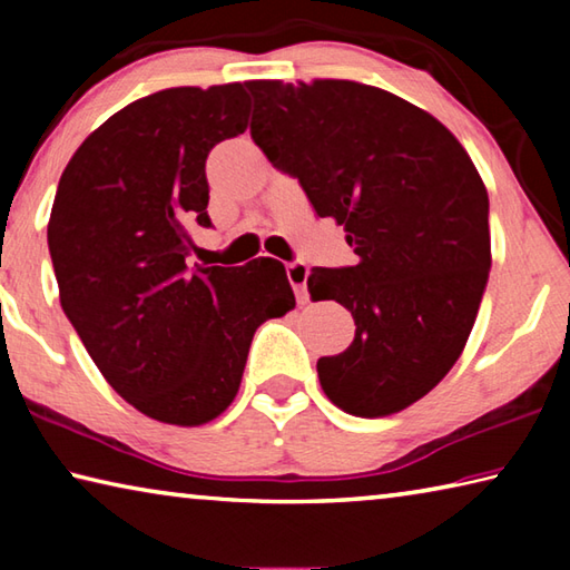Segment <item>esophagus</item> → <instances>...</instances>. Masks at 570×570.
I'll return each mask as SVG.
<instances>
[{
	"mask_svg": "<svg viewBox=\"0 0 570 570\" xmlns=\"http://www.w3.org/2000/svg\"><path fill=\"white\" fill-rule=\"evenodd\" d=\"M286 276H288V284L294 286L298 304H306L308 292H306V278H308V266L304 262H294L286 266Z\"/></svg>",
	"mask_w": 570,
	"mask_h": 570,
	"instance_id": "34e87169",
	"label": "esophagus"
}]
</instances>
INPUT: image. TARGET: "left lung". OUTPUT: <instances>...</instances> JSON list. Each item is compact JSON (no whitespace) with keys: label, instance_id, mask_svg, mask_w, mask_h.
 Instances as JSON below:
<instances>
[{"label":"left lung","instance_id":"1","mask_svg":"<svg viewBox=\"0 0 570 570\" xmlns=\"http://www.w3.org/2000/svg\"><path fill=\"white\" fill-rule=\"evenodd\" d=\"M250 138L292 173L320 218L346 230L360 264L312 268L314 302L354 316V342L316 362L326 397L387 417L452 370L490 272L488 190L438 118L354 80H250Z\"/></svg>","mask_w":570,"mask_h":570}]
</instances>
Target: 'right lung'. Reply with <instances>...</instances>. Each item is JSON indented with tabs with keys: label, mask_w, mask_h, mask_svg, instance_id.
Instances as JSON below:
<instances>
[{
	"label": "right lung",
	"mask_w": 570,
	"mask_h": 570,
	"mask_svg": "<svg viewBox=\"0 0 570 570\" xmlns=\"http://www.w3.org/2000/svg\"><path fill=\"white\" fill-rule=\"evenodd\" d=\"M240 82L125 105L62 170L47 224L60 304L110 387L150 420L198 428L240 387L254 332L296 306L276 258L188 266L206 158L248 128Z\"/></svg>",
	"instance_id": "1"
}]
</instances>
